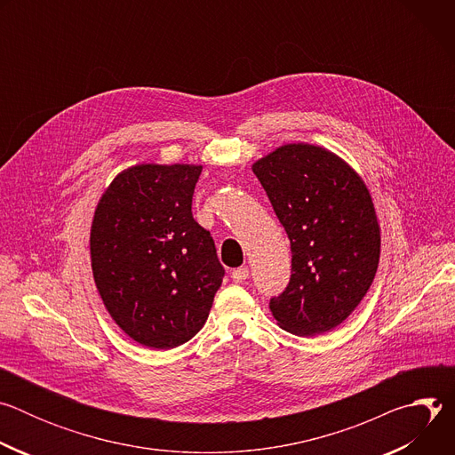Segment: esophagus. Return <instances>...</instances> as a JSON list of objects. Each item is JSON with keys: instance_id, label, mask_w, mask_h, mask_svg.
Segmentation results:
<instances>
[{"instance_id": "34e87169", "label": "esophagus", "mask_w": 455, "mask_h": 455, "mask_svg": "<svg viewBox=\"0 0 455 455\" xmlns=\"http://www.w3.org/2000/svg\"><path fill=\"white\" fill-rule=\"evenodd\" d=\"M232 281L234 283H237V284H241V283H244L246 279H248V267H241V268H235L234 272H232Z\"/></svg>"}]
</instances>
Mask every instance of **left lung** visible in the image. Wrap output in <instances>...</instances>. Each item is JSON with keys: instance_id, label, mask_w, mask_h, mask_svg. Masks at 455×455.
Listing matches in <instances>:
<instances>
[{"instance_id": "left-lung-1", "label": "left lung", "mask_w": 455, "mask_h": 455, "mask_svg": "<svg viewBox=\"0 0 455 455\" xmlns=\"http://www.w3.org/2000/svg\"><path fill=\"white\" fill-rule=\"evenodd\" d=\"M291 244L288 288L270 300L279 328L328 333L355 311L379 261V225L362 176L313 144H284L251 165Z\"/></svg>"}]
</instances>
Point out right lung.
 Here are the masks:
<instances>
[{"label": "right lung", "mask_w": 455, "mask_h": 455, "mask_svg": "<svg viewBox=\"0 0 455 455\" xmlns=\"http://www.w3.org/2000/svg\"><path fill=\"white\" fill-rule=\"evenodd\" d=\"M202 169L127 167L93 214L90 253L99 295L116 326L151 349H172L196 335L223 283L214 239L190 211Z\"/></svg>", "instance_id": "1"}]
</instances>
